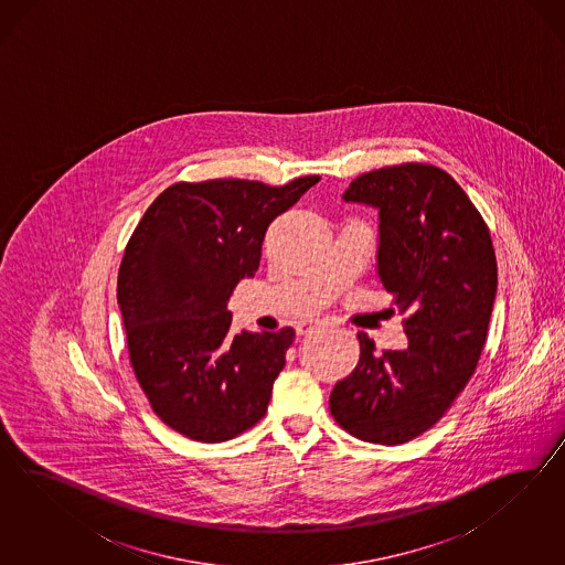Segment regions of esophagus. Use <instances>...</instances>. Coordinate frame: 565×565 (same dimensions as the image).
Here are the masks:
<instances>
[{
    "mask_svg": "<svg viewBox=\"0 0 565 565\" xmlns=\"http://www.w3.org/2000/svg\"><path fill=\"white\" fill-rule=\"evenodd\" d=\"M315 327H317V321H302V323L296 326V333H298V335H307Z\"/></svg>",
    "mask_w": 565,
    "mask_h": 565,
    "instance_id": "34e87169",
    "label": "esophagus"
}]
</instances>
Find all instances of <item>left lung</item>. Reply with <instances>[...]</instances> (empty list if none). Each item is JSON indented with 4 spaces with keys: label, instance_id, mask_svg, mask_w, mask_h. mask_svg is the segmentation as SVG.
<instances>
[{
    "label": "left lung",
    "instance_id": "obj_1",
    "mask_svg": "<svg viewBox=\"0 0 565 565\" xmlns=\"http://www.w3.org/2000/svg\"><path fill=\"white\" fill-rule=\"evenodd\" d=\"M342 199L379 213L376 275L404 317L408 348L376 354L360 331L359 364L335 383L329 411L362 441L406 444L475 375L495 302L493 242L460 184L433 166L362 173Z\"/></svg>",
    "mask_w": 565,
    "mask_h": 565
}]
</instances>
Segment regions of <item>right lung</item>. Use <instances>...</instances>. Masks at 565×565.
I'll use <instances>...</instances> for the list:
<instances>
[{"mask_svg": "<svg viewBox=\"0 0 565 565\" xmlns=\"http://www.w3.org/2000/svg\"><path fill=\"white\" fill-rule=\"evenodd\" d=\"M321 178L180 182L147 209L126 246L118 305L130 362L154 414L220 444L265 416L296 333H230L227 300L255 277L265 232Z\"/></svg>", "mask_w": 565, "mask_h": 565, "instance_id": "add662e5", "label": "right lung"}]
</instances>
